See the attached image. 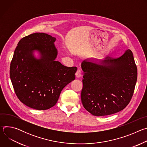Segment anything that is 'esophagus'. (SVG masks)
<instances>
[{"label":"esophagus","instance_id":"esophagus-1","mask_svg":"<svg viewBox=\"0 0 147 147\" xmlns=\"http://www.w3.org/2000/svg\"><path fill=\"white\" fill-rule=\"evenodd\" d=\"M75 75H76V77L77 78L80 77L81 76V70H77V71H76Z\"/></svg>","mask_w":147,"mask_h":147}]
</instances>
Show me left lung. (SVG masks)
Instances as JSON below:
<instances>
[{
	"label": "left lung",
	"mask_w": 147,
	"mask_h": 147,
	"mask_svg": "<svg viewBox=\"0 0 147 147\" xmlns=\"http://www.w3.org/2000/svg\"><path fill=\"white\" fill-rule=\"evenodd\" d=\"M92 59L81 63L84 71L81 93L82 105L96 116L116 113L127 107L135 88L137 68L131 50L117 58L107 57L99 61Z\"/></svg>",
	"instance_id": "obj_1"
}]
</instances>
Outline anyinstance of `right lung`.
<instances>
[{
	"label": "right lung",
	"mask_w": 147,
	"mask_h": 147,
	"mask_svg": "<svg viewBox=\"0 0 147 147\" xmlns=\"http://www.w3.org/2000/svg\"><path fill=\"white\" fill-rule=\"evenodd\" d=\"M56 38L45 33L26 36L17 44L10 67V77L15 93L26 106L47 110L57 103L60 94L75 79L76 67H66L56 61ZM37 51L40 57L36 58Z\"/></svg>",
	"instance_id": "1"
}]
</instances>
